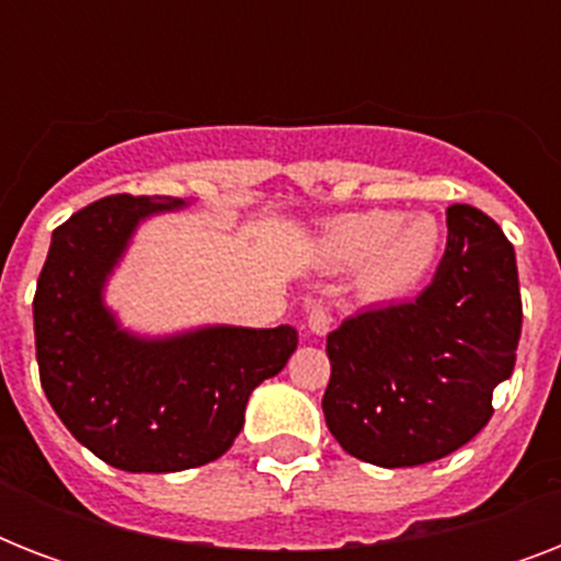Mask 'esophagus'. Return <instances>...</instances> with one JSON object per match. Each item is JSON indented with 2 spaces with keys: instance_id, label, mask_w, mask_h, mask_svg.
I'll return each instance as SVG.
<instances>
[{
  "instance_id": "esophagus-1",
  "label": "esophagus",
  "mask_w": 561,
  "mask_h": 561,
  "mask_svg": "<svg viewBox=\"0 0 561 561\" xmlns=\"http://www.w3.org/2000/svg\"><path fill=\"white\" fill-rule=\"evenodd\" d=\"M306 320H308V332L317 334V337H323V334H329V329H332V314H329V308L323 306L311 308Z\"/></svg>"
}]
</instances>
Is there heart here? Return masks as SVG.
Segmentation results:
<instances>
[{
	"mask_svg": "<svg viewBox=\"0 0 561 561\" xmlns=\"http://www.w3.org/2000/svg\"><path fill=\"white\" fill-rule=\"evenodd\" d=\"M443 227L427 211L364 209L334 218L320 253L329 267L364 264L360 285L373 299H401L425 285L443 253Z\"/></svg>",
	"mask_w": 561,
	"mask_h": 561,
	"instance_id": "b5f03b06",
	"label": "heart"
}]
</instances>
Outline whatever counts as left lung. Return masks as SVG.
<instances>
[{
    "label": "left lung",
    "instance_id": "left-lung-1",
    "mask_svg": "<svg viewBox=\"0 0 561 561\" xmlns=\"http://www.w3.org/2000/svg\"><path fill=\"white\" fill-rule=\"evenodd\" d=\"M448 241L413 302L369 308L325 337V425L341 448L383 469L448 457L492 419L515 367L522 290L515 250L469 203L445 211Z\"/></svg>",
    "mask_w": 561,
    "mask_h": 561
}]
</instances>
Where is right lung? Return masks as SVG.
Segmentation results:
<instances>
[{"mask_svg": "<svg viewBox=\"0 0 561 561\" xmlns=\"http://www.w3.org/2000/svg\"><path fill=\"white\" fill-rule=\"evenodd\" d=\"M178 197L113 194L51 232L34 294L39 383L69 434L122 471H183L218 460L244 427L250 392L282 373L297 329L209 325L145 341L101 299L136 224Z\"/></svg>", "mask_w": 561, "mask_h": 561, "instance_id": "right-lung-1", "label": "right lung"}]
</instances>
